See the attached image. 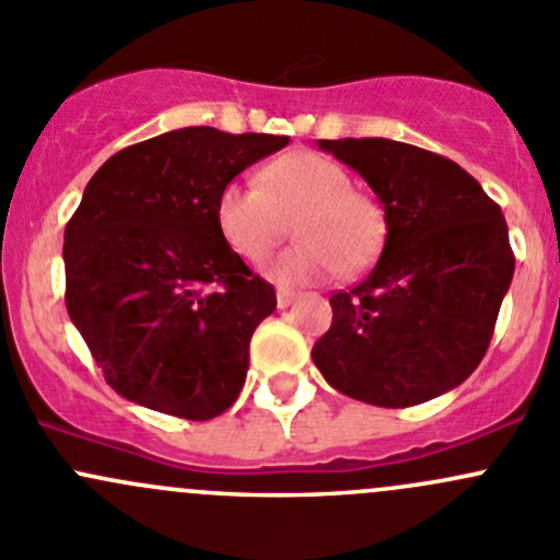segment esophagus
I'll return each mask as SVG.
<instances>
[{
  "label": "esophagus",
  "mask_w": 560,
  "mask_h": 560,
  "mask_svg": "<svg viewBox=\"0 0 560 560\" xmlns=\"http://www.w3.org/2000/svg\"><path fill=\"white\" fill-rule=\"evenodd\" d=\"M292 301H295V290H287V287H279V290H276V303H279V308H287Z\"/></svg>",
  "instance_id": "esophagus-1"
}]
</instances>
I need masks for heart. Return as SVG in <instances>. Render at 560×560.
I'll use <instances>...</instances> for the list:
<instances>
[{"label":"heart","mask_w":560,"mask_h":560,"mask_svg":"<svg viewBox=\"0 0 560 560\" xmlns=\"http://www.w3.org/2000/svg\"><path fill=\"white\" fill-rule=\"evenodd\" d=\"M259 185L230 180L217 197V228L246 262L259 265L295 224V248L270 273L279 281H316L338 270L358 276L380 257L387 238L385 206L354 189L347 167L314 151H290L262 167Z\"/></svg>","instance_id":"obj_1"}]
</instances>
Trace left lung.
Listing matches in <instances>:
<instances>
[{
    "label": "left lung",
    "instance_id": "8db88e82",
    "mask_svg": "<svg viewBox=\"0 0 560 560\" xmlns=\"http://www.w3.org/2000/svg\"><path fill=\"white\" fill-rule=\"evenodd\" d=\"M365 178L387 213L382 257L330 298L312 358L327 385L385 409L466 382L488 352L515 254L501 208L460 165L387 138L319 140Z\"/></svg>",
    "mask_w": 560,
    "mask_h": 560
}]
</instances>
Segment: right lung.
<instances>
[{"label":"right lung","instance_id":"right-lung-1","mask_svg":"<svg viewBox=\"0 0 560 560\" xmlns=\"http://www.w3.org/2000/svg\"><path fill=\"white\" fill-rule=\"evenodd\" d=\"M287 143L184 127L92 175L65 230V303L118 395L197 422L235 404L276 292L222 238L217 197Z\"/></svg>","mask_w":560,"mask_h":560}]
</instances>
